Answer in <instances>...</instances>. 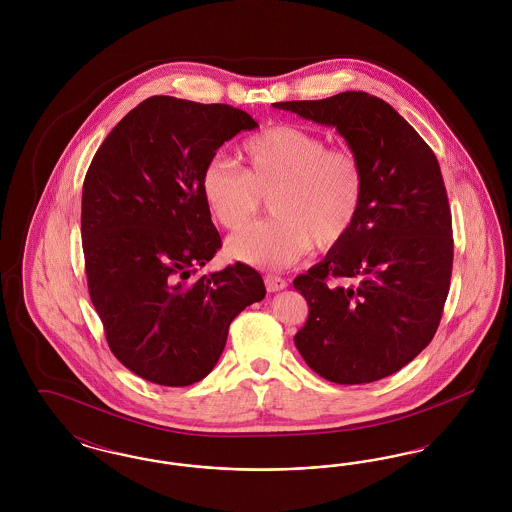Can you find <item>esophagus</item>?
<instances>
[{
	"label": "esophagus",
	"instance_id": "34e87169",
	"mask_svg": "<svg viewBox=\"0 0 512 512\" xmlns=\"http://www.w3.org/2000/svg\"><path fill=\"white\" fill-rule=\"evenodd\" d=\"M265 286L270 293L280 292V290H286L288 288V282L280 276H274V274H267L265 276Z\"/></svg>",
	"mask_w": 512,
	"mask_h": 512
}]
</instances>
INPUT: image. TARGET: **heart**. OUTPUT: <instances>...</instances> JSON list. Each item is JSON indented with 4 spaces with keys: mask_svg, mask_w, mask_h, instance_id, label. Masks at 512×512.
Returning a JSON list of instances; mask_svg holds the SVG:
<instances>
[{
    "mask_svg": "<svg viewBox=\"0 0 512 512\" xmlns=\"http://www.w3.org/2000/svg\"><path fill=\"white\" fill-rule=\"evenodd\" d=\"M242 171L211 159L199 178L211 217L226 230L253 219L268 197L272 219L257 222L226 242L230 259L278 270L297 263L315 244L340 245L361 215L365 169L349 147H330L317 132L297 124H274L240 147Z\"/></svg>",
    "mask_w": 512,
    "mask_h": 512,
    "instance_id": "heart-1",
    "label": "heart"
}]
</instances>
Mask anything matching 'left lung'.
Returning <instances> with one entry per match:
<instances>
[{
    "label": "left lung",
    "instance_id": "8db88e82",
    "mask_svg": "<svg viewBox=\"0 0 512 512\" xmlns=\"http://www.w3.org/2000/svg\"><path fill=\"white\" fill-rule=\"evenodd\" d=\"M274 107L336 128L366 178L349 236L293 280L309 305L295 347L328 382L382 380L432 341L449 293L453 230L438 159L390 103L366 92Z\"/></svg>",
    "mask_w": 512,
    "mask_h": 512
}]
</instances>
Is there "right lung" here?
<instances>
[{
	"mask_svg": "<svg viewBox=\"0 0 512 512\" xmlns=\"http://www.w3.org/2000/svg\"><path fill=\"white\" fill-rule=\"evenodd\" d=\"M259 124L222 103L142 101L105 138L82 188L88 290L122 365L192 386L219 361L230 322L265 297L244 263L197 274L220 249L199 178L224 142Z\"/></svg>",
	"mask_w": 512,
	"mask_h": 512,
	"instance_id": "right-lung-1",
	"label": "right lung"
}]
</instances>
